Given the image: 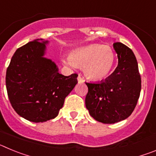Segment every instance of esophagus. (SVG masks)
<instances>
[{
	"instance_id": "34e87169",
	"label": "esophagus",
	"mask_w": 156,
	"mask_h": 156,
	"mask_svg": "<svg viewBox=\"0 0 156 156\" xmlns=\"http://www.w3.org/2000/svg\"><path fill=\"white\" fill-rule=\"evenodd\" d=\"M77 80H78V82L79 83H83L84 82V79L81 76H78V77H77Z\"/></svg>"
}]
</instances>
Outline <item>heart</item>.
<instances>
[{"label": "heart", "mask_w": 156, "mask_h": 156, "mask_svg": "<svg viewBox=\"0 0 156 156\" xmlns=\"http://www.w3.org/2000/svg\"><path fill=\"white\" fill-rule=\"evenodd\" d=\"M66 65L83 67L87 78L101 80L109 74L115 62V53L110 47L95 44L76 48L69 57L63 59Z\"/></svg>", "instance_id": "1"}]
</instances>
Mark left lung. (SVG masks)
Instances as JSON below:
<instances>
[{"mask_svg":"<svg viewBox=\"0 0 156 156\" xmlns=\"http://www.w3.org/2000/svg\"><path fill=\"white\" fill-rule=\"evenodd\" d=\"M118 57L115 71L105 80L86 83L85 98L90 115L98 122L111 124L131 115L140 97L141 79L134 54L122 43L113 44Z\"/></svg>","mask_w":156,"mask_h":156,"instance_id":"1","label":"left lung"}]
</instances>
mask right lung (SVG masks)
Listing matches in <instances>:
<instances>
[{
    "label": "right lung",
    "instance_id": "add662e5",
    "mask_svg": "<svg viewBox=\"0 0 156 156\" xmlns=\"http://www.w3.org/2000/svg\"><path fill=\"white\" fill-rule=\"evenodd\" d=\"M48 41L37 39L18 48L6 72L8 96L14 110L30 122L55 119L65 98L77 83V75L66 76L45 58Z\"/></svg>",
    "mask_w": 156,
    "mask_h": 156
}]
</instances>
